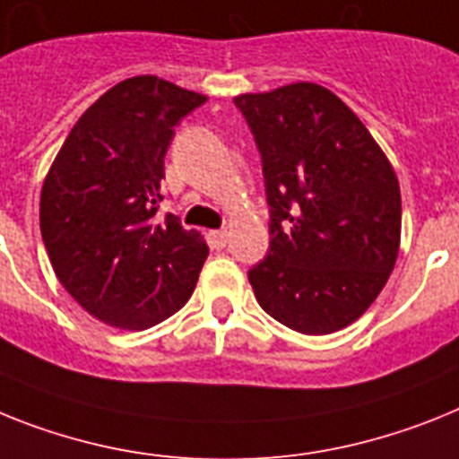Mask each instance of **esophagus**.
I'll list each match as a JSON object with an SVG mask.
<instances>
[{
  "instance_id": "34e87169",
  "label": "esophagus",
  "mask_w": 459,
  "mask_h": 459,
  "mask_svg": "<svg viewBox=\"0 0 459 459\" xmlns=\"http://www.w3.org/2000/svg\"><path fill=\"white\" fill-rule=\"evenodd\" d=\"M212 240H214V245H217V247H223V245L229 242V230L226 229L212 230Z\"/></svg>"
}]
</instances>
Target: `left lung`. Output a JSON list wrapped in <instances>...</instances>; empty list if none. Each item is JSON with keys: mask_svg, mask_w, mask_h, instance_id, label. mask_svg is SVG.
Wrapping results in <instances>:
<instances>
[{"mask_svg": "<svg viewBox=\"0 0 459 459\" xmlns=\"http://www.w3.org/2000/svg\"><path fill=\"white\" fill-rule=\"evenodd\" d=\"M264 165L271 247L254 296L289 329L325 336L367 313L402 238L390 160L341 98L317 83L238 95Z\"/></svg>", "mask_w": 459, "mask_h": 459, "instance_id": "1", "label": "left lung"}]
</instances>
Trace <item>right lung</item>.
<instances>
[{
    "instance_id": "1",
    "label": "right lung",
    "mask_w": 459,
    "mask_h": 459,
    "mask_svg": "<svg viewBox=\"0 0 459 459\" xmlns=\"http://www.w3.org/2000/svg\"><path fill=\"white\" fill-rule=\"evenodd\" d=\"M133 76L83 111L44 179L41 238L57 280L109 326L142 331L194 294L207 245L175 214L156 219L175 128L205 102Z\"/></svg>"
}]
</instances>
